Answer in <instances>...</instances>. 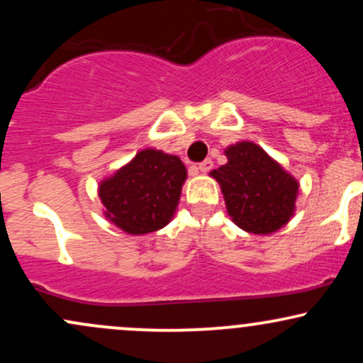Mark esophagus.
<instances>
[{
    "label": "esophagus",
    "instance_id": "1",
    "mask_svg": "<svg viewBox=\"0 0 363 363\" xmlns=\"http://www.w3.org/2000/svg\"><path fill=\"white\" fill-rule=\"evenodd\" d=\"M211 167H213V162H211L210 158H206V160H203L201 164L198 165V170L199 172H210Z\"/></svg>",
    "mask_w": 363,
    "mask_h": 363
}]
</instances>
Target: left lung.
<instances>
[{
	"instance_id": "8db88e82",
	"label": "left lung",
	"mask_w": 363,
	"mask_h": 363,
	"mask_svg": "<svg viewBox=\"0 0 363 363\" xmlns=\"http://www.w3.org/2000/svg\"><path fill=\"white\" fill-rule=\"evenodd\" d=\"M227 164L211 170L232 222L249 234L280 230L295 213L298 182L259 145L239 141L225 148Z\"/></svg>"
}]
</instances>
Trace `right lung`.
Returning <instances> with one entry per match:
<instances>
[{
	"label": "right lung",
	"instance_id": "right-lung-1",
	"mask_svg": "<svg viewBox=\"0 0 363 363\" xmlns=\"http://www.w3.org/2000/svg\"><path fill=\"white\" fill-rule=\"evenodd\" d=\"M187 170L181 158L145 148L99 184L104 216L131 235L164 228L176 213Z\"/></svg>",
	"mask_w": 363,
	"mask_h": 363
}]
</instances>
